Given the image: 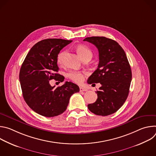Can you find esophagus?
<instances>
[{
	"label": "esophagus",
	"instance_id": "1",
	"mask_svg": "<svg viewBox=\"0 0 156 156\" xmlns=\"http://www.w3.org/2000/svg\"><path fill=\"white\" fill-rule=\"evenodd\" d=\"M80 92H83V91H87V90L86 88L85 87H80Z\"/></svg>",
	"mask_w": 156,
	"mask_h": 156
}]
</instances>
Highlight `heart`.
Listing matches in <instances>:
<instances>
[{"mask_svg":"<svg viewBox=\"0 0 156 156\" xmlns=\"http://www.w3.org/2000/svg\"><path fill=\"white\" fill-rule=\"evenodd\" d=\"M76 51L81 58L84 60L86 59L91 60L93 57V52L87 46L80 44L76 47ZM65 54V51H60L57 56V62L58 65H62L63 62V57ZM68 77L77 83H81L84 78V73L80 71L72 70L68 73Z\"/></svg>","mask_w":156,"mask_h":156,"instance_id":"obj_1","label":"heart"}]
</instances>
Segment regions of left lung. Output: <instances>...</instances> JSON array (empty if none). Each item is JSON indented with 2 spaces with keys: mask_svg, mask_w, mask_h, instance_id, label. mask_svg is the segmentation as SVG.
<instances>
[{
  "mask_svg": "<svg viewBox=\"0 0 156 156\" xmlns=\"http://www.w3.org/2000/svg\"><path fill=\"white\" fill-rule=\"evenodd\" d=\"M83 41L94 44L99 51L98 68L89 77L87 83L101 84L96 91V101L87 107L98 115H111L123 105L128 96L132 78L129 63L124 50L113 39L93 36Z\"/></svg>",
  "mask_w": 156,
  "mask_h": 156,
  "instance_id": "left-lung-1",
  "label": "left lung"
}]
</instances>
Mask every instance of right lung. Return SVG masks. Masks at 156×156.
<instances>
[{
	"label": "right lung",
	"instance_id": "1",
	"mask_svg": "<svg viewBox=\"0 0 156 156\" xmlns=\"http://www.w3.org/2000/svg\"><path fill=\"white\" fill-rule=\"evenodd\" d=\"M72 41L62 39L42 40L32 47L21 66L19 79L23 98L38 114L53 117L64 112L71 96L80 91L78 85L66 81L62 86H51L54 79L60 82L64 77L57 73V56Z\"/></svg>",
	"mask_w": 156,
	"mask_h": 156
}]
</instances>
